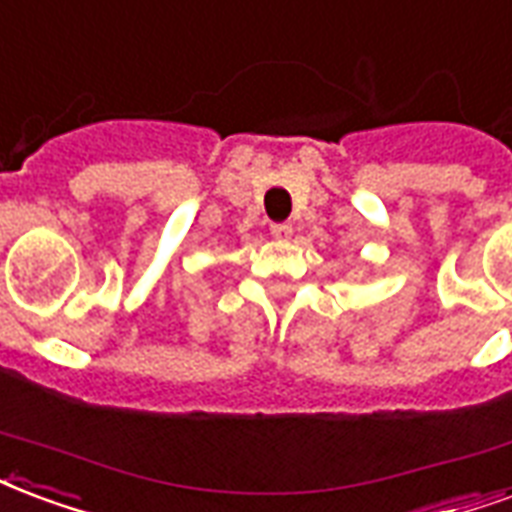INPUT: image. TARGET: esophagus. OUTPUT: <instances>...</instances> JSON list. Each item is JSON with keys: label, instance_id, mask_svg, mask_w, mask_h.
Listing matches in <instances>:
<instances>
[{"label": "esophagus", "instance_id": "esophagus-1", "mask_svg": "<svg viewBox=\"0 0 512 512\" xmlns=\"http://www.w3.org/2000/svg\"><path fill=\"white\" fill-rule=\"evenodd\" d=\"M271 236H273V239H279V241H287L292 236V225H290V222H279V225H273Z\"/></svg>", "mask_w": 512, "mask_h": 512}]
</instances>
